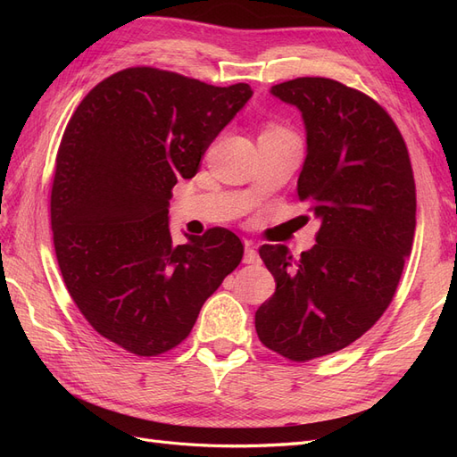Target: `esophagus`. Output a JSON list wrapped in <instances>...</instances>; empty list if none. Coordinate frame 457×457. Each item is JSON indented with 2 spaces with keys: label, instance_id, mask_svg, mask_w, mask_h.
I'll return each mask as SVG.
<instances>
[{
  "label": "esophagus",
  "instance_id": "1",
  "mask_svg": "<svg viewBox=\"0 0 457 457\" xmlns=\"http://www.w3.org/2000/svg\"><path fill=\"white\" fill-rule=\"evenodd\" d=\"M244 262H247V265H259L261 259H259V253L255 247L252 244H245V252H244Z\"/></svg>",
  "mask_w": 457,
  "mask_h": 457
}]
</instances>
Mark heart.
<instances>
[{"label":"heart","mask_w":457,"mask_h":457,"mask_svg":"<svg viewBox=\"0 0 457 457\" xmlns=\"http://www.w3.org/2000/svg\"><path fill=\"white\" fill-rule=\"evenodd\" d=\"M280 131H286V129H282V128H278V126H270L265 133H280Z\"/></svg>","instance_id":"heart-1"}]
</instances>
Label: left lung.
Wrapping results in <instances>:
<instances>
[{
    "label": "left lung",
    "instance_id": "left-lung-1",
    "mask_svg": "<svg viewBox=\"0 0 457 457\" xmlns=\"http://www.w3.org/2000/svg\"><path fill=\"white\" fill-rule=\"evenodd\" d=\"M270 93L301 110L307 158L297 196L320 219L316 244L259 255L276 292L255 312L261 343L294 362L347 347L389 307L416 232V183L386 110L329 78H295Z\"/></svg>",
    "mask_w": 457,
    "mask_h": 457
}]
</instances>
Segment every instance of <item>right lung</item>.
<instances>
[{
	"mask_svg": "<svg viewBox=\"0 0 457 457\" xmlns=\"http://www.w3.org/2000/svg\"><path fill=\"white\" fill-rule=\"evenodd\" d=\"M252 95L133 66L96 84L68 121L51 188L54 253L79 312L121 349L177 347L240 265L244 245L223 227L175 245L168 207Z\"/></svg>",
	"mask_w": 457,
	"mask_h": 457,
	"instance_id": "add662e5",
	"label": "right lung"
}]
</instances>
